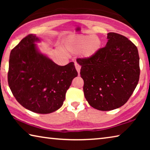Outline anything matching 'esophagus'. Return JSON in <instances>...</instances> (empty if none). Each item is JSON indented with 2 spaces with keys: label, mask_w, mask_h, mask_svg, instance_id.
I'll return each instance as SVG.
<instances>
[{
  "label": "esophagus",
  "mask_w": 150,
  "mask_h": 150,
  "mask_svg": "<svg viewBox=\"0 0 150 150\" xmlns=\"http://www.w3.org/2000/svg\"><path fill=\"white\" fill-rule=\"evenodd\" d=\"M75 66L76 70H77V71L78 72V74L79 75L80 70H81V66H80V65H79L77 62H75Z\"/></svg>",
  "instance_id": "34e87169"
}]
</instances>
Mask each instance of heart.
<instances>
[{"label":"heart","mask_w":150,"mask_h":150,"mask_svg":"<svg viewBox=\"0 0 150 150\" xmlns=\"http://www.w3.org/2000/svg\"><path fill=\"white\" fill-rule=\"evenodd\" d=\"M101 42L95 35H80L73 38L67 45V49L70 52H77L83 50L85 56L93 55L99 49Z\"/></svg>","instance_id":"heart-1"}]
</instances>
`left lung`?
<instances>
[{
	"instance_id": "left-lung-1",
	"label": "left lung",
	"mask_w": 150,
	"mask_h": 150,
	"mask_svg": "<svg viewBox=\"0 0 150 150\" xmlns=\"http://www.w3.org/2000/svg\"><path fill=\"white\" fill-rule=\"evenodd\" d=\"M105 47L88 57L77 58L89 105L108 111L124 105L138 85L140 69L138 48L124 35L107 34Z\"/></svg>"
}]
</instances>
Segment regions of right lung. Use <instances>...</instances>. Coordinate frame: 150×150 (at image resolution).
<instances>
[{
	"instance_id": "obj_1",
	"label": "right lung",
	"mask_w": 150,
	"mask_h": 150,
	"mask_svg": "<svg viewBox=\"0 0 150 150\" xmlns=\"http://www.w3.org/2000/svg\"><path fill=\"white\" fill-rule=\"evenodd\" d=\"M35 35L29 34L11 50L8 83L23 107L39 114H49L63 105L65 94L78 73L73 62L55 63L38 52Z\"/></svg>"
}]
</instances>
